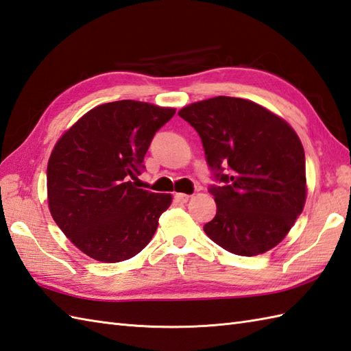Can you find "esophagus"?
Returning <instances> with one entry per match:
<instances>
[{
    "mask_svg": "<svg viewBox=\"0 0 351 351\" xmlns=\"http://www.w3.org/2000/svg\"><path fill=\"white\" fill-rule=\"evenodd\" d=\"M174 199H176L177 202H182V204H184V202H188L189 195H186V193H176Z\"/></svg>",
    "mask_w": 351,
    "mask_h": 351,
    "instance_id": "esophagus-1",
    "label": "esophagus"
}]
</instances>
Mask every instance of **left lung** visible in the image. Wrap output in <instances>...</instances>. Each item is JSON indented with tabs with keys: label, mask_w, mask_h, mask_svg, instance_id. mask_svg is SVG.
<instances>
[{
	"label": "left lung",
	"mask_w": 351,
	"mask_h": 351,
	"mask_svg": "<svg viewBox=\"0 0 351 351\" xmlns=\"http://www.w3.org/2000/svg\"><path fill=\"white\" fill-rule=\"evenodd\" d=\"M198 132L213 180L216 216L206 234L225 251L254 256L275 247L306 199L299 136L251 100L217 96L178 112Z\"/></svg>",
	"instance_id": "obj_1"
}]
</instances>
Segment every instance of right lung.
<instances>
[{"mask_svg": "<svg viewBox=\"0 0 351 351\" xmlns=\"http://www.w3.org/2000/svg\"><path fill=\"white\" fill-rule=\"evenodd\" d=\"M176 110L136 100L96 106L53 147L48 202L72 243L104 263L129 260L149 245L169 193L138 189L152 139Z\"/></svg>", "mask_w": 351, "mask_h": 351, "instance_id": "1", "label": "right lung"}]
</instances>
